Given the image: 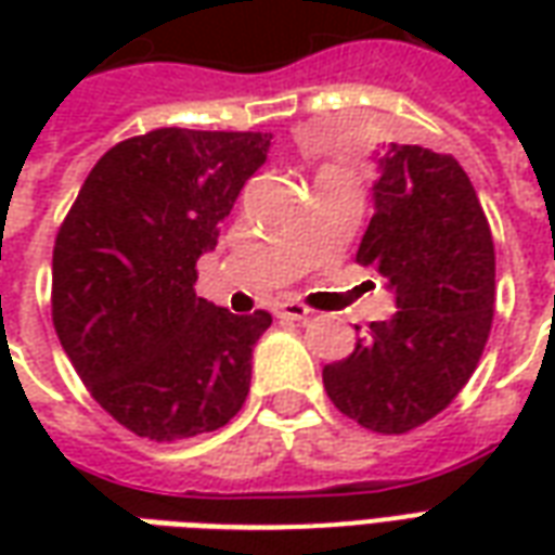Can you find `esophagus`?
Wrapping results in <instances>:
<instances>
[{
  "label": "esophagus",
  "instance_id": "esophagus-1",
  "mask_svg": "<svg viewBox=\"0 0 555 555\" xmlns=\"http://www.w3.org/2000/svg\"><path fill=\"white\" fill-rule=\"evenodd\" d=\"M312 314L309 306H302L297 300H288V302H279L276 306V318H288V321H306Z\"/></svg>",
  "mask_w": 555,
  "mask_h": 555
}]
</instances>
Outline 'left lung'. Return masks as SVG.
Segmentation results:
<instances>
[{
    "label": "left lung",
    "instance_id": "obj_1",
    "mask_svg": "<svg viewBox=\"0 0 555 555\" xmlns=\"http://www.w3.org/2000/svg\"><path fill=\"white\" fill-rule=\"evenodd\" d=\"M357 261L396 291L348 360L324 369L330 401L374 434H408L449 408L476 372L496 300V255L481 202L452 154L392 145Z\"/></svg>",
    "mask_w": 555,
    "mask_h": 555
}]
</instances>
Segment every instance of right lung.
I'll list each match as a JSON object with an SVG mask.
<instances>
[{"label": "right lung", "instance_id": "obj_1", "mask_svg": "<svg viewBox=\"0 0 555 555\" xmlns=\"http://www.w3.org/2000/svg\"><path fill=\"white\" fill-rule=\"evenodd\" d=\"M270 133L159 127L109 147L53 246V326L91 398L137 437L222 428L249 396L253 348L273 318L195 297Z\"/></svg>", "mask_w": 555, "mask_h": 555}]
</instances>
